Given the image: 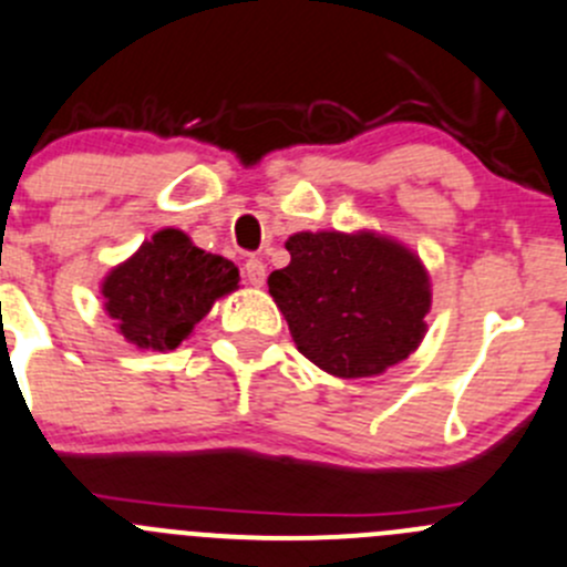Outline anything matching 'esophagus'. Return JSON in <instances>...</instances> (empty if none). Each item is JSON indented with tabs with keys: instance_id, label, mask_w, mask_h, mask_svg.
Segmentation results:
<instances>
[{
	"instance_id": "34e87169",
	"label": "esophagus",
	"mask_w": 567,
	"mask_h": 567,
	"mask_svg": "<svg viewBox=\"0 0 567 567\" xmlns=\"http://www.w3.org/2000/svg\"><path fill=\"white\" fill-rule=\"evenodd\" d=\"M245 278L250 280L252 287H264V280H267V269H264L261 258H247Z\"/></svg>"
}]
</instances>
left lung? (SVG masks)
Returning a JSON list of instances; mask_svg holds the SVG:
<instances>
[{"mask_svg": "<svg viewBox=\"0 0 567 567\" xmlns=\"http://www.w3.org/2000/svg\"><path fill=\"white\" fill-rule=\"evenodd\" d=\"M292 261L267 278L295 344L337 379H370L417 350L431 311L429 269L375 230H300Z\"/></svg>", "mask_w": 567, "mask_h": 567, "instance_id": "obj_1", "label": "left lung"}]
</instances>
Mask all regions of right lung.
Returning <instances> with one entry per match:
<instances>
[{
    "label": "right lung",
    "mask_w": 567,
    "mask_h": 567,
    "mask_svg": "<svg viewBox=\"0 0 567 567\" xmlns=\"http://www.w3.org/2000/svg\"><path fill=\"white\" fill-rule=\"evenodd\" d=\"M239 289L234 261L199 250L183 230H155L102 280L116 331L142 350H175L225 295Z\"/></svg>",
    "instance_id": "obj_1"
}]
</instances>
